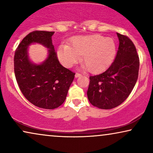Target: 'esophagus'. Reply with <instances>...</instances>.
Segmentation results:
<instances>
[{"label": "esophagus", "instance_id": "34e87169", "mask_svg": "<svg viewBox=\"0 0 153 153\" xmlns=\"http://www.w3.org/2000/svg\"><path fill=\"white\" fill-rule=\"evenodd\" d=\"M81 76V74H79V73H76V74H75V77H76V78H78V77Z\"/></svg>", "mask_w": 153, "mask_h": 153}]
</instances>
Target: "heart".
<instances>
[{"label": "heart", "mask_w": 153, "mask_h": 153, "mask_svg": "<svg viewBox=\"0 0 153 153\" xmlns=\"http://www.w3.org/2000/svg\"><path fill=\"white\" fill-rule=\"evenodd\" d=\"M72 46L62 45L58 49V57L65 67H72L81 59L85 64L82 68L91 72L97 73L108 68L116 54V44L114 39L101 35L76 37L72 41Z\"/></svg>", "instance_id": "b5f03b06"}]
</instances>
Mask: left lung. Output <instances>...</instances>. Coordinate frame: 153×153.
I'll list each match as a JSON object with an SVG mask.
<instances>
[{
    "label": "left lung",
    "mask_w": 153,
    "mask_h": 153,
    "mask_svg": "<svg viewBox=\"0 0 153 153\" xmlns=\"http://www.w3.org/2000/svg\"><path fill=\"white\" fill-rule=\"evenodd\" d=\"M119 47L116 58L105 72L90 76L89 102L101 109H111L128 97L137 83L139 59L129 37L117 33Z\"/></svg>",
    "instance_id": "left-lung-1"
}]
</instances>
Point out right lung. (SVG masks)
<instances>
[{
	"mask_svg": "<svg viewBox=\"0 0 153 153\" xmlns=\"http://www.w3.org/2000/svg\"><path fill=\"white\" fill-rule=\"evenodd\" d=\"M54 32L35 30L23 39L15 51L14 74L24 97L37 107L45 109L58 108L65 102L74 73L58 61L52 43ZM39 43L48 49V56L41 64L30 60L28 47Z\"/></svg>",
	"mask_w": 153,
	"mask_h": 153,
	"instance_id": "add662e5",
	"label": "right lung"
}]
</instances>
